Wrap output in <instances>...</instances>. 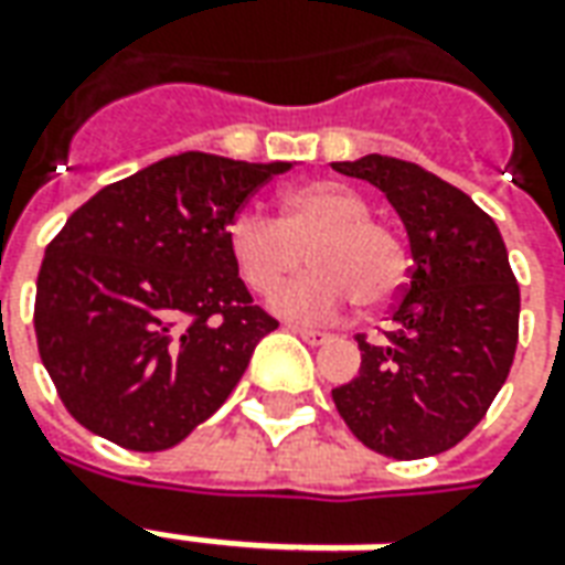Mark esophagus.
<instances>
[{
    "instance_id": "34e87169",
    "label": "esophagus",
    "mask_w": 565,
    "mask_h": 565,
    "mask_svg": "<svg viewBox=\"0 0 565 565\" xmlns=\"http://www.w3.org/2000/svg\"><path fill=\"white\" fill-rule=\"evenodd\" d=\"M287 331H294L297 337H302L306 343H312V347H321V343H328V340H331V333L315 331V328H302V324H287Z\"/></svg>"
}]
</instances>
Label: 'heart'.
I'll return each instance as SVG.
<instances>
[{
  "instance_id": "heart-1",
  "label": "heart",
  "mask_w": 565,
  "mask_h": 565,
  "mask_svg": "<svg viewBox=\"0 0 565 565\" xmlns=\"http://www.w3.org/2000/svg\"><path fill=\"white\" fill-rule=\"evenodd\" d=\"M371 206L343 182H302L284 191L281 218L241 210L228 222V253L253 294L268 297L299 266L312 271L287 284L271 306L294 318H331L355 299L386 306L408 275L405 244L393 225L367 216Z\"/></svg>"
}]
</instances>
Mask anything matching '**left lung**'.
<instances>
[{
  "instance_id": "1",
  "label": "left lung",
  "mask_w": 565,
  "mask_h": 565,
  "mask_svg": "<svg viewBox=\"0 0 565 565\" xmlns=\"http://www.w3.org/2000/svg\"><path fill=\"white\" fill-rule=\"evenodd\" d=\"M333 170L386 194L414 263L380 340L359 333L362 367L333 390L355 439L395 460L448 451L486 417L520 340V284L489 213L417 163L367 153Z\"/></svg>"
}]
</instances>
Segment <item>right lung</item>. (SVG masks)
I'll list each match as a JSON object with an SVG mask.
<instances>
[{"instance_id":"add662e5","label":"right lung","mask_w":565,"mask_h":565,"mask_svg":"<svg viewBox=\"0 0 565 565\" xmlns=\"http://www.w3.org/2000/svg\"><path fill=\"white\" fill-rule=\"evenodd\" d=\"M290 163L185 151L102 188L45 247L33 328L73 420L163 451L222 408L278 321L253 306L228 222Z\"/></svg>"}]
</instances>
